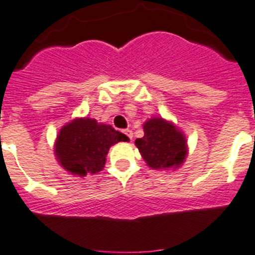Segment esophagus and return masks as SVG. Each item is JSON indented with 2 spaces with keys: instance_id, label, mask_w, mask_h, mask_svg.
Masks as SVG:
<instances>
[{
  "instance_id": "obj_1",
  "label": "esophagus",
  "mask_w": 255,
  "mask_h": 255,
  "mask_svg": "<svg viewBox=\"0 0 255 255\" xmlns=\"http://www.w3.org/2000/svg\"><path fill=\"white\" fill-rule=\"evenodd\" d=\"M123 133H125V134L127 135L129 139L133 138V133H132V130H130V129H125V130H123Z\"/></svg>"
}]
</instances>
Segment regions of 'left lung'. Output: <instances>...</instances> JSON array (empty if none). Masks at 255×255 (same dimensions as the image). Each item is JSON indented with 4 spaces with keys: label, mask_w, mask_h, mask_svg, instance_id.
Returning a JSON list of instances; mask_svg holds the SVG:
<instances>
[{
    "label": "left lung",
    "mask_w": 255,
    "mask_h": 255,
    "mask_svg": "<svg viewBox=\"0 0 255 255\" xmlns=\"http://www.w3.org/2000/svg\"><path fill=\"white\" fill-rule=\"evenodd\" d=\"M144 135L135 139L142 157L154 170L170 168L184 162L186 139L172 123L153 118L143 125Z\"/></svg>",
    "instance_id": "8db88e82"
}]
</instances>
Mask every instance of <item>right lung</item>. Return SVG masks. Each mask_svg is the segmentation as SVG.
<instances>
[{"instance_id": "add662e5", "label": "right lung", "mask_w": 255, "mask_h": 255, "mask_svg": "<svg viewBox=\"0 0 255 255\" xmlns=\"http://www.w3.org/2000/svg\"><path fill=\"white\" fill-rule=\"evenodd\" d=\"M126 138L112 126L80 118L61 128L56 138L55 153L60 165L69 172L80 176L97 173L106 165L109 147Z\"/></svg>"}]
</instances>
